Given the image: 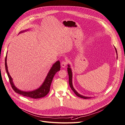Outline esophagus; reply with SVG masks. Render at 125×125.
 <instances>
[{
  "instance_id": "1",
  "label": "esophagus",
  "mask_w": 125,
  "mask_h": 125,
  "mask_svg": "<svg viewBox=\"0 0 125 125\" xmlns=\"http://www.w3.org/2000/svg\"><path fill=\"white\" fill-rule=\"evenodd\" d=\"M66 64H67V62H66V61H62V62H61V67H62V68H64V67H65L66 66Z\"/></svg>"
}]
</instances>
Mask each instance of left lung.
<instances>
[{"label":"left lung","mask_w":125,"mask_h":125,"mask_svg":"<svg viewBox=\"0 0 125 125\" xmlns=\"http://www.w3.org/2000/svg\"><path fill=\"white\" fill-rule=\"evenodd\" d=\"M115 48V50L116 51V54H117V50L116 48L114 47ZM68 67H67V72H68V77H69V84L70 86V87L72 89V90L73 91V92L75 93V94L77 95L78 97H80L83 99H89L91 98V97H89V96H86L83 95L82 94H79V93H78L77 91H76L73 87V82H72V79H73V73H72V68H71V65L70 64H68Z\"/></svg>","instance_id":"8db88e82"}]
</instances>
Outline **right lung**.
<instances>
[{
  "label": "right lung",
  "instance_id": "obj_1",
  "mask_svg": "<svg viewBox=\"0 0 125 125\" xmlns=\"http://www.w3.org/2000/svg\"><path fill=\"white\" fill-rule=\"evenodd\" d=\"M30 29H27L24 31H22L20 32L19 33H24V32L27 31H29ZM7 53L5 59V67H6V70L7 72V73L8 76L10 83L11 85L12 88L14 90V91L17 92V93L21 94L23 96H27V97H29L33 99H39L41 98H42L45 96L50 91V87L51 86V84L52 81V79L54 77V75L55 73H57V72L59 71L60 70V62L59 60L56 61L53 65H52V67L50 69L49 72L46 76V78L44 80L43 83L42 84V85L40 86L37 89H36L33 91H22L21 90L19 89L18 88L15 86L14 84V83L13 82V79L12 78L11 76L10 75V74L8 72V66H7Z\"/></svg>",
  "mask_w": 125,
  "mask_h": 125
}]
</instances>
